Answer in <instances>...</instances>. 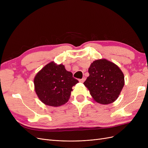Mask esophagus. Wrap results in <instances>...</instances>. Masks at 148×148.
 Wrapping results in <instances>:
<instances>
[{"label":"esophagus","instance_id":"obj_1","mask_svg":"<svg viewBox=\"0 0 148 148\" xmlns=\"http://www.w3.org/2000/svg\"><path fill=\"white\" fill-rule=\"evenodd\" d=\"M85 80H86V78L83 77L82 79H79V82H81V83H83V82L85 81Z\"/></svg>","mask_w":148,"mask_h":148}]
</instances>
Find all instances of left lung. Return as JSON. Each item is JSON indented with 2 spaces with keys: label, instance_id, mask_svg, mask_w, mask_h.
<instances>
[{
  "label": "left lung",
  "instance_id": "left-lung-1",
  "mask_svg": "<svg viewBox=\"0 0 148 148\" xmlns=\"http://www.w3.org/2000/svg\"><path fill=\"white\" fill-rule=\"evenodd\" d=\"M84 82L96 102L109 104L117 99L125 84L123 73L113 62L102 59L94 61Z\"/></svg>",
  "mask_w": 148,
  "mask_h": 148
}]
</instances>
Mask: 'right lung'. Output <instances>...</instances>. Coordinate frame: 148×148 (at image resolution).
<instances>
[{
  "label": "right lung",
  "instance_id": "add662e5",
  "mask_svg": "<svg viewBox=\"0 0 148 148\" xmlns=\"http://www.w3.org/2000/svg\"><path fill=\"white\" fill-rule=\"evenodd\" d=\"M78 83L62 64L51 62L40 70L34 78L35 92L44 104L59 107L69 101L72 87Z\"/></svg>",
  "mask_w": 148,
  "mask_h": 148
}]
</instances>
